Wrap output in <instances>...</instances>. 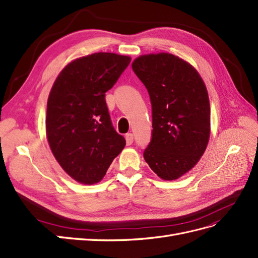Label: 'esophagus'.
I'll return each instance as SVG.
<instances>
[{
  "instance_id": "obj_1",
  "label": "esophagus",
  "mask_w": 258,
  "mask_h": 258,
  "mask_svg": "<svg viewBox=\"0 0 258 258\" xmlns=\"http://www.w3.org/2000/svg\"><path fill=\"white\" fill-rule=\"evenodd\" d=\"M125 141H126V144L127 145H132L133 144V141H134V136L132 133H127L126 135H125Z\"/></svg>"
}]
</instances>
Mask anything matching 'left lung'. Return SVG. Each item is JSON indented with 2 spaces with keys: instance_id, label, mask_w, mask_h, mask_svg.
Wrapping results in <instances>:
<instances>
[{
  "instance_id": "1",
  "label": "left lung",
  "mask_w": 258,
  "mask_h": 258,
  "mask_svg": "<svg viewBox=\"0 0 258 258\" xmlns=\"http://www.w3.org/2000/svg\"><path fill=\"white\" fill-rule=\"evenodd\" d=\"M132 69L147 88L153 108L145 161L160 179H179L200 161L209 142L206 85L193 65L164 52L136 57Z\"/></svg>"
}]
</instances>
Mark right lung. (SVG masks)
Listing matches in <instances>:
<instances>
[{
	"label": "right lung",
	"instance_id": "obj_1",
	"mask_svg": "<svg viewBox=\"0 0 258 258\" xmlns=\"http://www.w3.org/2000/svg\"><path fill=\"white\" fill-rule=\"evenodd\" d=\"M131 60L110 52L75 58L50 90L45 117L49 146L61 168L78 183L100 182L126 144L112 126L104 97Z\"/></svg>",
	"mask_w": 258,
	"mask_h": 258
}]
</instances>
